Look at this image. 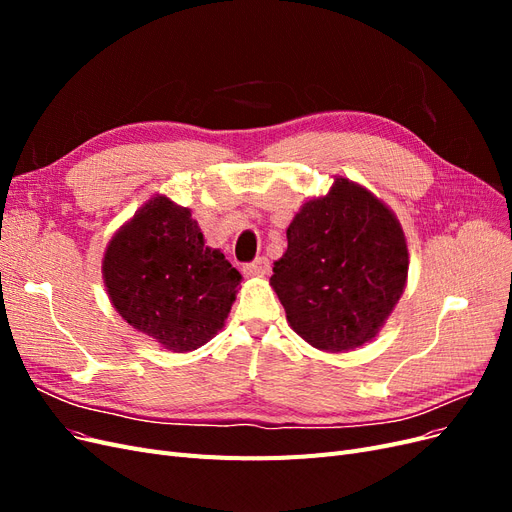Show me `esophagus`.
I'll return each instance as SVG.
<instances>
[{
  "label": "esophagus",
  "mask_w": 512,
  "mask_h": 512,
  "mask_svg": "<svg viewBox=\"0 0 512 512\" xmlns=\"http://www.w3.org/2000/svg\"><path fill=\"white\" fill-rule=\"evenodd\" d=\"M243 271L245 275H267L269 273V260L265 256H258L256 260L247 262V265H243Z\"/></svg>",
  "instance_id": "34e87169"
}]
</instances>
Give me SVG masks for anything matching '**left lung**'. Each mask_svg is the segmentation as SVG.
<instances>
[{
    "mask_svg": "<svg viewBox=\"0 0 512 512\" xmlns=\"http://www.w3.org/2000/svg\"><path fill=\"white\" fill-rule=\"evenodd\" d=\"M271 286L290 327L320 350L365 344L406 286L408 245L395 215L348 179L309 200L288 226Z\"/></svg>",
    "mask_w": 512,
    "mask_h": 512,
    "instance_id": "obj_1",
    "label": "left lung"
}]
</instances>
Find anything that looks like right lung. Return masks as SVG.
<instances>
[{
  "mask_svg": "<svg viewBox=\"0 0 512 512\" xmlns=\"http://www.w3.org/2000/svg\"><path fill=\"white\" fill-rule=\"evenodd\" d=\"M102 273L121 318L175 352L222 329L241 282L222 252L205 247L192 213L162 196L117 232Z\"/></svg>",
  "mask_w": 512,
  "mask_h": 512,
  "instance_id": "add662e5",
  "label": "right lung"
}]
</instances>
